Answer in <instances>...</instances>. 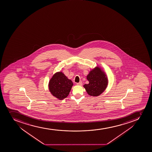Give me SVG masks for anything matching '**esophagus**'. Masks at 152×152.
Instances as JSON below:
<instances>
[{
    "instance_id": "esophagus-1",
    "label": "esophagus",
    "mask_w": 152,
    "mask_h": 152,
    "mask_svg": "<svg viewBox=\"0 0 152 152\" xmlns=\"http://www.w3.org/2000/svg\"><path fill=\"white\" fill-rule=\"evenodd\" d=\"M77 85H79V86H82V82H79V83H77Z\"/></svg>"
}]
</instances>
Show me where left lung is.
Wrapping results in <instances>:
<instances>
[{
    "mask_svg": "<svg viewBox=\"0 0 152 152\" xmlns=\"http://www.w3.org/2000/svg\"><path fill=\"white\" fill-rule=\"evenodd\" d=\"M87 79L89 83L83 86L88 95L91 96H99L104 92L108 85L107 75L98 66L91 71L87 76Z\"/></svg>",
    "mask_w": 152,
    "mask_h": 152,
    "instance_id": "left-lung-1",
    "label": "left lung"
}]
</instances>
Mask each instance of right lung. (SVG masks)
I'll list each match as a JSON object with an SVG mask.
<instances>
[{
	"label": "right lung",
	"instance_id": "right-lung-1",
	"mask_svg": "<svg viewBox=\"0 0 152 152\" xmlns=\"http://www.w3.org/2000/svg\"><path fill=\"white\" fill-rule=\"evenodd\" d=\"M73 85L71 80L62 72H56L53 75L48 83V88L51 94L62 100L69 95Z\"/></svg>",
	"mask_w": 152,
	"mask_h": 152
}]
</instances>
